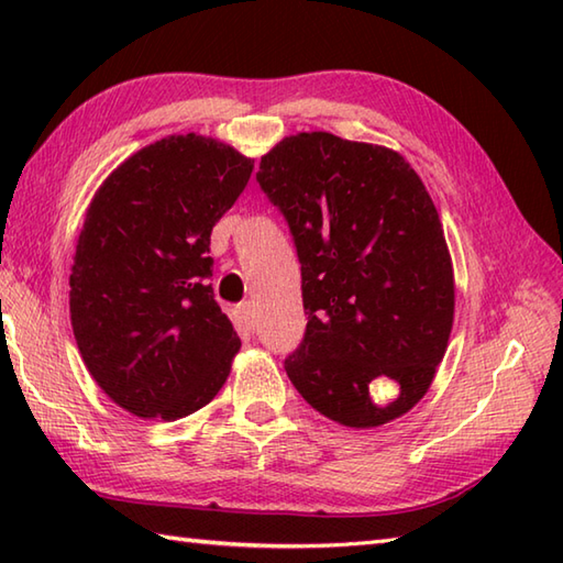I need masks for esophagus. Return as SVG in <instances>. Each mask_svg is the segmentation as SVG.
<instances>
[{
  "label": "esophagus",
  "instance_id": "34e87169",
  "mask_svg": "<svg viewBox=\"0 0 563 563\" xmlns=\"http://www.w3.org/2000/svg\"><path fill=\"white\" fill-rule=\"evenodd\" d=\"M239 319H242V324H244L249 331H256V327H258V317H256V307H254V302H244L242 307H239Z\"/></svg>",
  "mask_w": 563,
  "mask_h": 563
}]
</instances>
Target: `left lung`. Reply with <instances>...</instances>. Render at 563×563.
Segmentation results:
<instances>
[{
  "label": "left lung",
  "mask_w": 563,
  "mask_h": 563,
  "mask_svg": "<svg viewBox=\"0 0 563 563\" xmlns=\"http://www.w3.org/2000/svg\"><path fill=\"white\" fill-rule=\"evenodd\" d=\"M256 181L290 227L307 329L285 357L309 406L351 428L399 418L448 349L454 283L438 210L401 154L331 133L285 137ZM400 382L377 407L374 379Z\"/></svg>",
  "instance_id": "1"
}]
</instances>
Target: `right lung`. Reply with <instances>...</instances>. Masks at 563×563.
Here are the masks:
<instances>
[{
	"instance_id": "right-lung-1",
	"label": "right lung",
	"mask_w": 563,
	"mask_h": 563,
	"mask_svg": "<svg viewBox=\"0 0 563 563\" xmlns=\"http://www.w3.org/2000/svg\"><path fill=\"white\" fill-rule=\"evenodd\" d=\"M254 162L200 135L140 150L91 200L69 275V314L91 377L125 411L202 409L239 351L212 292L210 232Z\"/></svg>"
}]
</instances>
